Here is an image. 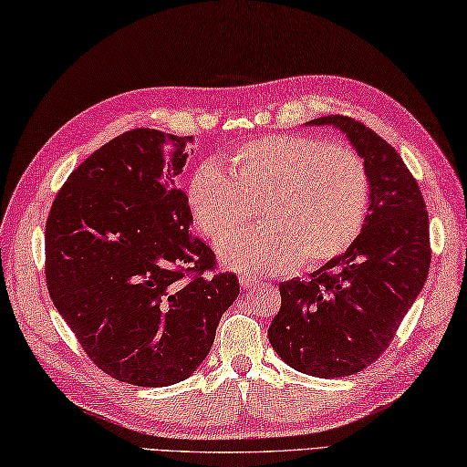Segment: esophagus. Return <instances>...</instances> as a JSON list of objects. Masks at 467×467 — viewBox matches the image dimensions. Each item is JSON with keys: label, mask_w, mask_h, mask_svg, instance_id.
<instances>
[{"label": "esophagus", "mask_w": 467, "mask_h": 467, "mask_svg": "<svg viewBox=\"0 0 467 467\" xmlns=\"http://www.w3.org/2000/svg\"><path fill=\"white\" fill-rule=\"evenodd\" d=\"M258 281H261V279H258V275H252V273H242L240 275V285L246 287V289L252 287V285H256Z\"/></svg>", "instance_id": "obj_1"}]
</instances>
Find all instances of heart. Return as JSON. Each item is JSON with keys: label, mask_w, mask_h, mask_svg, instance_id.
Returning <instances> with one entry per match:
<instances>
[{"label": "heart", "mask_w": 467, "mask_h": 467, "mask_svg": "<svg viewBox=\"0 0 467 467\" xmlns=\"http://www.w3.org/2000/svg\"><path fill=\"white\" fill-rule=\"evenodd\" d=\"M198 165L186 182L196 229L213 242L248 223V202H261V227L221 244L238 271L315 269L358 240L370 209V171L360 152L312 136H265Z\"/></svg>", "instance_id": "1"}]
</instances>
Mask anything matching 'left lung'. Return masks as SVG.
<instances>
[{"instance_id":"left-lung-1","label":"left lung","mask_w":467,"mask_h":467,"mask_svg":"<svg viewBox=\"0 0 467 467\" xmlns=\"http://www.w3.org/2000/svg\"><path fill=\"white\" fill-rule=\"evenodd\" d=\"M310 126H337L370 171V209L358 240L308 281L279 285L281 308L269 341L297 372L339 379L377 362L424 287L431 266L428 211L400 152L348 116Z\"/></svg>"}]
</instances>
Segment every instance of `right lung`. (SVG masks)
Wrapping results in <instances>:
<instances>
[{
	"instance_id": "add662e5",
	"label": "right lung",
	"mask_w": 467,
	"mask_h": 467,
	"mask_svg": "<svg viewBox=\"0 0 467 467\" xmlns=\"http://www.w3.org/2000/svg\"><path fill=\"white\" fill-rule=\"evenodd\" d=\"M190 136L136 128L76 167L45 225L56 308L105 374L136 387L188 379L240 294L190 232L178 178Z\"/></svg>"
}]
</instances>
